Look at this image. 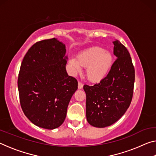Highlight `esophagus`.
<instances>
[{
  "instance_id": "obj_1",
  "label": "esophagus",
  "mask_w": 156,
  "mask_h": 156,
  "mask_svg": "<svg viewBox=\"0 0 156 156\" xmlns=\"http://www.w3.org/2000/svg\"><path fill=\"white\" fill-rule=\"evenodd\" d=\"M78 89H82L83 87V84L81 83L80 82H78Z\"/></svg>"
}]
</instances>
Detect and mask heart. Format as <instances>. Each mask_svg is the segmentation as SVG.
<instances>
[{
    "mask_svg": "<svg viewBox=\"0 0 156 156\" xmlns=\"http://www.w3.org/2000/svg\"><path fill=\"white\" fill-rule=\"evenodd\" d=\"M69 62L74 72H80V66L87 67L86 76L88 80L91 82H99L110 70L113 64V57L104 49L95 47L80 53L77 60L72 58Z\"/></svg>",
    "mask_w": 156,
    "mask_h": 156,
    "instance_id": "obj_1",
    "label": "heart"
}]
</instances>
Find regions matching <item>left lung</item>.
I'll return each mask as SVG.
<instances>
[{
  "label": "left lung",
  "mask_w": 156,
  "mask_h": 156,
  "mask_svg": "<svg viewBox=\"0 0 156 156\" xmlns=\"http://www.w3.org/2000/svg\"><path fill=\"white\" fill-rule=\"evenodd\" d=\"M113 43L117 59L109 72L99 83L83 87L87 120L95 127H106L117 122L127 110L133 97L135 69L130 54L120 41Z\"/></svg>",
  "instance_id": "left-lung-1"
}]
</instances>
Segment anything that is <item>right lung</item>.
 <instances>
[{"instance_id":"obj_1","label":"right lung","mask_w":156,"mask_h":156,"mask_svg":"<svg viewBox=\"0 0 156 156\" xmlns=\"http://www.w3.org/2000/svg\"><path fill=\"white\" fill-rule=\"evenodd\" d=\"M65 44L56 38L38 41L31 46L21 63L18 78L20 103L34 125L58 128L65 121L78 81L66 72Z\"/></svg>"}]
</instances>
